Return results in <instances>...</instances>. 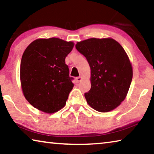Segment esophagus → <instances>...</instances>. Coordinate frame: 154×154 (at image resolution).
<instances>
[{"instance_id":"esophagus-1","label":"esophagus","mask_w":154,"mask_h":154,"mask_svg":"<svg viewBox=\"0 0 154 154\" xmlns=\"http://www.w3.org/2000/svg\"><path fill=\"white\" fill-rule=\"evenodd\" d=\"M82 80V77H76V79H75L76 83H79Z\"/></svg>"}]
</instances>
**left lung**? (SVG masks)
Wrapping results in <instances>:
<instances>
[{"label": "left lung", "mask_w": 154, "mask_h": 154, "mask_svg": "<svg viewBox=\"0 0 154 154\" xmlns=\"http://www.w3.org/2000/svg\"><path fill=\"white\" fill-rule=\"evenodd\" d=\"M75 47L90 67L91 88L85 93L88 105L102 113L118 107L126 97L133 74L124 48L112 38H88Z\"/></svg>", "instance_id": "8db88e82"}]
</instances>
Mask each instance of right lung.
Returning <instances> with one entry per match:
<instances>
[{
    "label": "right lung",
    "instance_id": "1",
    "mask_svg": "<svg viewBox=\"0 0 154 154\" xmlns=\"http://www.w3.org/2000/svg\"><path fill=\"white\" fill-rule=\"evenodd\" d=\"M74 47L60 38H38L22 55L20 82L26 99L38 110L54 113L66 105L73 88L65 58Z\"/></svg>",
    "mask_w": 154,
    "mask_h": 154
}]
</instances>
